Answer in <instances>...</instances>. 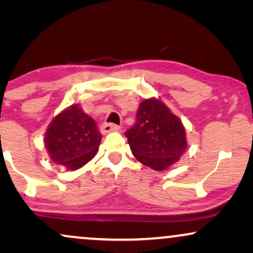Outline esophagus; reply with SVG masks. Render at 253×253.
I'll return each instance as SVG.
<instances>
[{
	"label": "esophagus",
	"mask_w": 253,
	"mask_h": 253,
	"mask_svg": "<svg viewBox=\"0 0 253 253\" xmlns=\"http://www.w3.org/2000/svg\"><path fill=\"white\" fill-rule=\"evenodd\" d=\"M120 126H115L113 123H103L101 126V132L102 133H109V132H114V131H119Z\"/></svg>",
	"instance_id": "34e87169"
}]
</instances>
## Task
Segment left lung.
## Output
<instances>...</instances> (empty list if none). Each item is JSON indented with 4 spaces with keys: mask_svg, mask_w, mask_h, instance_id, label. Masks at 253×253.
<instances>
[{
    "mask_svg": "<svg viewBox=\"0 0 253 253\" xmlns=\"http://www.w3.org/2000/svg\"><path fill=\"white\" fill-rule=\"evenodd\" d=\"M134 126L126 132L134 158L154 170H165L186 151L182 121L160 99H145L137 110Z\"/></svg>",
    "mask_w": 253,
    "mask_h": 253,
    "instance_id": "1",
    "label": "left lung"
}]
</instances>
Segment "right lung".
Instances as JSON below:
<instances>
[{
  "label": "right lung",
  "mask_w": 253,
  "mask_h": 253,
  "mask_svg": "<svg viewBox=\"0 0 253 253\" xmlns=\"http://www.w3.org/2000/svg\"><path fill=\"white\" fill-rule=\"evenodd\" d=\"M101 138L95 121L79 105H71L48 126L44 147L51 161L76 170L95 157Z\"/></svg>",
  "instance_id": "obj_1"
}]
</instances>
